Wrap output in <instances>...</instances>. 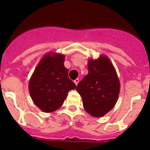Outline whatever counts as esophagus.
<instances>
[{
  "label": "esophagus",
  "instance_id": "obj_1",
  "mask_svg": "<svg viewBox=\"0 0 150 150\" xmlns=\"http://www.w3.org/2000/svg\"><path fill=\"white\" fill-rule=\"evenodd\" d=\"M74 82H75V84L76 85V86H77L78 83L79 82V79H76L74 80Z\"/></svg>",
  "mask_w": 150,
  "mask_h": 150
}]
</instances>
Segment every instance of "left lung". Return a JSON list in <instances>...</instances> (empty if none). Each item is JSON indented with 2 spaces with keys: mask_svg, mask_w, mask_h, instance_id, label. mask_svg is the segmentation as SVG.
<instances>
[{
  "mask_svg": "<svg viewBox=\"0 0 150 150\" xmlns=\"http://www.w3.org/2000/svg\"><path fill=\"white\" fill-rule=\"evenodd\" d=\"M89 73L78 84L76 89L82 99L85 110L90 115L100 117L116 104L120 82L113 64L106 55L89 59Z\"/></svg>",
  "mask_w": 150,
  "mask_h": 150,
  "instance_id": "1",
  "label": "left lung"
}]
</instances>
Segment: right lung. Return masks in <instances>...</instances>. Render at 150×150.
I'll use <instances>...</instances> for the list:
<instances>
[{
	"label": "right lung",
	"mask_w": 150,
	"mask_h": 150,
	"mask_svg": "<svg viewBox=\"0 0 150 150\" xmlns=\"http://www.w3.org/2000/svg\"><path fill=\"white\" fill-rule=\"evenodd\" d=\"M64 54L49 52L42 57L29 82V90L33 103L45 113L59 109L76 86L68 78L64 65Z\"/></svg>",
	"instance_id": "obj_1"
}]
</instances>
